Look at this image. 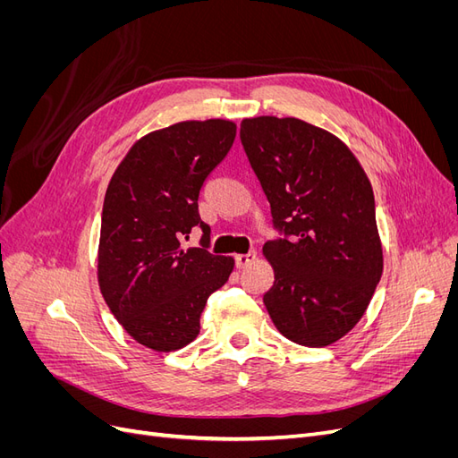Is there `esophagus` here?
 <instances>
[{
    "label": "esophagus",
    "instance_id": "34e87169",
    "mask_svg": "<svg viewBox=\"0 0 458 458\" xmlns=\"http://www.w3.org/2000/svg\"><path fill=\"white\" fill-rule=\"evenodd\" d=\"M254 259H256V252L254 250L248 252V254H237V256H234V263H237L239 269L248 267Z\"/></svg>",
    "mask_w": 458,
    "mask_h": 458
}]
</instances>
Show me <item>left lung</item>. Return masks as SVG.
I'll return each instance as SVG.
<instances>
[{"mask_svg":"<svg viewBox=\"0 0 458 458\" xmlns=\"http://www.w3.org/2000/svg\"><path fill=\"white\" fill-rule=\"evenodd\" d=\"M241 141L283 234L263 244L275 271L263 303L288 340L335 344L367 311L384 269L369 177L336 135L298 118H244Z\"/></svg>","mask_w":458,"mask_h":458,"instance_id":"left-lung-1","label":"left lung"}]
</instances>
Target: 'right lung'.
<instances>
[{"label":"right lung","instance_id":"add662e5","mask_svg":"<svg viewBox=\"0 0 458 458\" xmlns=\"http://www.w3.org/2000/svg\"><path fill=\"white\" fill-rule=\"evenodd\" d=\"M231 120H189L141 137L110 179L101 217L99 276L106 306L128 335L155 352L199 336L208 298L234 259L206 250L210 227L199 216L206 177L227 157ZM192 226L202 249H183Z\"/></svg>","mask_w":458,"mask_h":458}]
</instances>
